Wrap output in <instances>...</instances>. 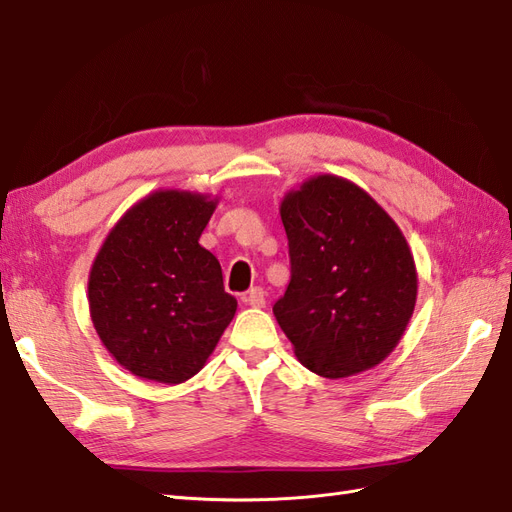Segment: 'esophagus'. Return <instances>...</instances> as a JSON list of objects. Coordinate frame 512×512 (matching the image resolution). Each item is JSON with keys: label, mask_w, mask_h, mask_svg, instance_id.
Instances as JSON below:
<instances>
[{"label": "esophagus", "mask_w": 512, "mask_h": 512, "mask_svg": "<svg viewBox=\"0 0 512 512\" xmlns=\"http://www.w3.org/2000/svg\"><path fill=\"white\" fill-rule=\"evenodd\" d=\"M243 303L250 307H265V290L252 288L250 292L243 294Z\"/></svg>", "instance_id": "esophagus-1"}]
</instances>
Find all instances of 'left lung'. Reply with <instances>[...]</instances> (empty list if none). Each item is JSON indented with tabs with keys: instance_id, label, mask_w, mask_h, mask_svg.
Segmentation results:
<instances>
[{
	"instance_id": "1",
	"label": "left lung",
	"mask_w": 512,
	"mask_h": 512,
	"mask_svg": "<svg viewBox=\"0 0 512 512\" xmlns=\"http://www.w3.org/2000/svg\"><path fill=\"white\" fill-rule=\"evenodd\" d=\"M290 284L273 314L303 367L348 378L382 363L414 314L418 273L404 232L350 179L314 175L280 203Z\"/></svg>"
}]
</instances>
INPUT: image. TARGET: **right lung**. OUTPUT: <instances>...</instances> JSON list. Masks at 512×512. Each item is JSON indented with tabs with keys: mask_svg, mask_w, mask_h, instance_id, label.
<instances>
[{
	"mask_svg": "<svg viewBox=\"0 0 512 512\" xmlns=\"http://www.w3.org/2000/svg\"><path fill=\"white\" fill-rule=\"evenodd\" d=\"M220 198L160 188L108 230L87 282L89 316L108 354L141 380L181 384L205 367L237 299L198 243Z\"/></svg>",
	"mask_w": 512,
	"mask_h": 512,
	"instance_id": "right-lung-1",
	"label": "right lung"
}]
</instances>
